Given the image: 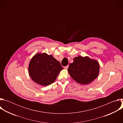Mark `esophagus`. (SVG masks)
Masks as SVG:
<instances>
[{"mask_svg": "<svg viewBox=\"0 0 123 123\" xmlns=\"http://www.w3.org/2000/svg\"><path fill=\"white\" fill-rule=\"evenodd\" d=\"M68 66H67L64 67V68L65 69H67L68 68Z\"/></svg>", "mask_w": 123, "mask_h": 123, "instance_id": "34e87169", "label": "esophagus"}]
</instances>
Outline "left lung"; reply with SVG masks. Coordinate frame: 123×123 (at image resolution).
Masks as SVG:
<instances>
[{
  "instance_id": "obj_1",
  "label": "left lung",
  "mask_w": 123,
  "mask_h": 123,
  "mask_svg": "<svg viewBox=\"0 0 123 123\" xmlns=\"http://www.w3.org/2000/svg\"><path fill=\"white\" fill-rule=\"evenodd\" d=\"M98 62L88 56L75 57L73 63L70 64L68 71L72 78L77 83L87 85L93 81L99 74Z\"/></svg>"
}]
</instances>
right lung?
Here are the masks:
<instances>
[{"label": "right lung", "mask_w": 123, "mask_h": 123, "mask_svg": "<svg viewBox=\"0 0 123 123\" xmlns=\"http://www.w3.org/2000/svg\"><path fill=\"white\" fill-rule=\"evenodd\" d=\"M63 69L60 63L52 55L37 53L31 59L28 72L34 82L42 86H47L55 81Z\"/></svg>", "instance_id": "obj_1"}]
</instances>
